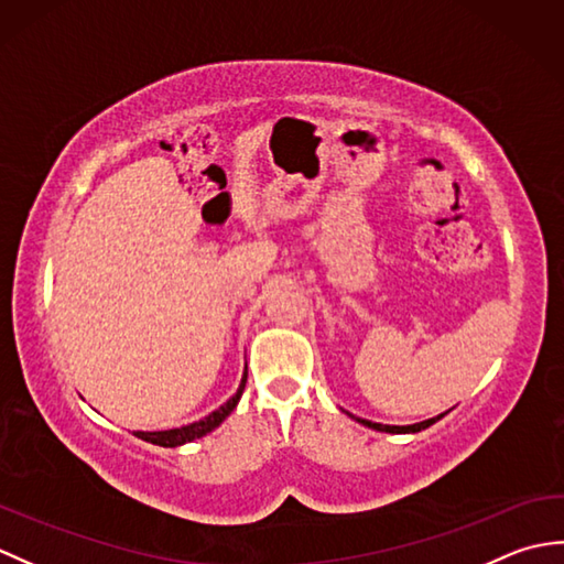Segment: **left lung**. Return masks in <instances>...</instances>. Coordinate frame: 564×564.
<instances>
[{
  "mask_svg": "<svg viewBox=\"0 0 564 564\" xmlns=\"http://www.w3.org/2000/svg\"><path fill=\"white\" fill-rule=\"evenodd\" d=\"M443 416V414H441ZM441 416H434V419H426V422H419V424H412V426H388V424H376V422H368V419H356V422H361L364 426H370L376 431H388V434H416V431H422L431 424H436Z\"/></svg>",
  "mask_w": 564,
  "mask_h": 564,
  "instance_id": "left-lung-1",
  "label": "left lung"
}]
</instances>
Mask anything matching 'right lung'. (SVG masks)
Wrapping results in <instances>:
<instances>
[{
  "label": "right lung",
  "mask_w": 564,
  "mask_h": 564,
  "mask_svg": "<svg viewBox=\"0 0 564 564\" xmlns=\"http://www.w3.org/2000/svg\"><path fill=\"white\" fill-rule=\"evenodd\" d=\"M245 382H247V373H245L242 382H239V390L232 394V398L227 400L223 406H218V410H215L213 414L203 416L200 422L178 426V429H170V431H138L135 436L142 438V441L154 443V446H164V448L182 446V443H188V441H194V438L206 436V434H210L215 426H220L225 422V416L235 410L239 398H242V392H245Z\"/></svg>",
  "instance_id": "1"
}]
</instances>
